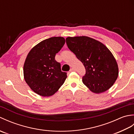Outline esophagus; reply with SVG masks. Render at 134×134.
<instances>
[{"instance_id":"esophagus-1","label":"esophagus","mask_w":134,"mask_h":134,"mask_svg":"<svg viewBox=\"0 0 134 134\" xmlns=\"http://www.w3.org/2000/svg\"><path fill=\"white\" fill-rule=\"evenodd\" d=\"M75 71V69L74 68H72V69H71L70 70V72H71V71Z\"/></svg>"}]
</instances>
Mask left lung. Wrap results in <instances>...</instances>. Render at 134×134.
Instances as JSON below:
<instances>
[{"label": "left lung", "mask_w": 134, "mask_h": 134, "mask_svg": "<svg viewBox=\"0 0 134 134\" xmlns=\"http://www.w3.org/2000/svg\"><path fill=\"white\" fill-rule=\"evenodd\" d=\"M66 43L83 63L86 74L82 82L92 92H104L114 84L119 74L118 65L105 45L86 36L69 37Z\"/></svg>", "instance_id": "1"}]
</instances>
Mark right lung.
<instances>
[{"mask_svg": "<svg viewBox=\"0 0 134 134\" xmlns=\"http://www.w3.org/2000/svg\"><path fill=\"white\" fill-rule=\"evenodd\" d=\"M62 37H53L40 42L28 53L24 65L25 80L30 89L43 97L54 94L67 78L55 56L65 44Z\"/></svg>", "mask_w": 134, "mask_h": 134, "instance_id": "right-lung-1", "label": "right lung"}]
</instances>
